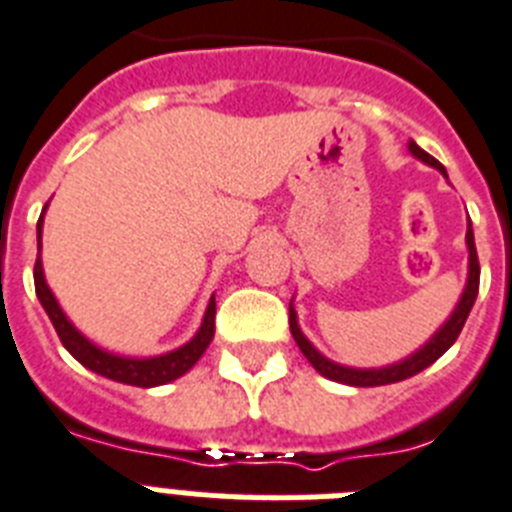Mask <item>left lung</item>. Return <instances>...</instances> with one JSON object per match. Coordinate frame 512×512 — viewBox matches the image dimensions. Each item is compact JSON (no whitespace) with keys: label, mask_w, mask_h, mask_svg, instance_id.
Instances as JSON below:
<instances>
[{"label":"left lung","mask_w":512,"mask_h":512,"mask_svg":"<svg viewBox=\"0 0 512 512\" xmlns=\"http://www.w3.org/2000/svg\"><path fill=\"white\" fill-rule=\"evenodd\" d=\"M409 150L414 153L416 158H422L424 163L429 166H435L445 174V166H442L437 158H432L429 153H424L422 148L416 143H409ZM448 176V174H445ZM466 244H468V281H466V289H463L461 302L455 307V312L450 315V320L437 330L432 341L419 349L416 354H411L409 359H403L398 364H390V367H382V369H351V367H341V364H333L330 359L320 354V351L312 346V343L304 338V333L299 330L296 325V312L294 307H289V328H291V336H294L296 346L302 349V354L307 356V362L320 372L322 377H328V380H336L343 382V385H354V388H377V385H390V382H401L406 377H414L419 375L422 369H427L429 364H435L445 351L450 349L455 343V338L461 336L463 325H466V317L471 312L476 302V294H479V257H476V244H474V231H471V221H468V231H466Z\"/></svg>","instance_id":"8db88e82"}]
</instances>
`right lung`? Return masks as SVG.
I'll return each mask as SVG.
<instances>
[{"label": "right lung", "instance_id": "1", "mask_svg": "<svg viewBox=\"0 0 512 512\" xmlns=\"http://www.w3.org/2000/svg\"><path fill=\"white\" fill-rule=\"evenodd\" d=\"M41 223H44V213L38 218V247H41ZM33 281H36L38 302L44 304L46 315H49L51 325L57 330L59 341L64 343V349L70 351L83 367L93 369L96 375L124 382V385L153 388V385H166V382L182 377L187 369L195 367V362L205 354V349L213 341V333H216V299H210L208 312H205V320L200 330H197V336L190 343H184L182 349L169 351V354L163 356H153V359H127V356L106 354L98 346H93L83 333H77L75 325L64 317L57 299H54V294L46 286L41 257H36V265H33Z\"/></svg>", "mask_w": 512, "mask_h": 512}]
</instances>
